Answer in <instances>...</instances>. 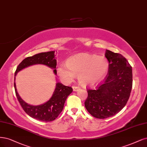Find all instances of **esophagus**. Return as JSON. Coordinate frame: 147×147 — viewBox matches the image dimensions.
Returning <instances> with one entry per match:
<instances>
[{
	"instance_id": "esophagus-1",
	"label": "esophagus",
	"mask_w": 147,
	"mask_h": 147,
	"mask_svg": "<svg viewBox=\"0 0 147 147\" xmlns=\"http://www.w3.org/2000/svg\"><path fill=\"white\" fill-rule=\"evenodd\" d=\"M72 88H73L74 91H77V90H78L80 89V88L78 86H73Z\"/></svg>"
}]
</instances>
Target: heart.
I'll use <instances>...</instances> for the list:
<instances>
[{
    "label": "heart",
    "mask_w": 147,
    "mask_h": 147,
    "mask_svg": "<svg viewBox=\"0 0 147 147\" xmlns=\"http://www.w3.org/2000/svg\"><path fill=\"white\" fill-rule=\"evenodd\" d=\"M109 67V62L105 57L83 53L69 58L65 65H59L57 73L65 83H70L75 76H78L80 84L88 87L102 82L107 75Z\"/></svg>",
    "instance_id": "b5f03b06"
}]
</instances>
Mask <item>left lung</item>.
Returning <instances> with one entry per match:
<instances>
[{"mask_svg": "<svg viewBox=\"0 0 147 147\" xmlns=\"http://www.w3.org/2000/svg\"><path fill=\"white\" fill-rule=\"evenodd\" d=\"M105 57L109 67L102 84L94 90H88L84 105L88 112L97 119L112 117L127 103L133 86V73L126 59L122 55L106 50Z\"/></svg>", "mask_w": 147, "mask_h": 147, "instance_id": "1", "label": "left lung"}]
</instances>
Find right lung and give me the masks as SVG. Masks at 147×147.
<instances>
[{
    "instance_id": "right-lung-1",
    "label": "right lung",
    "mask_w": 147,
    "mask_h": 147,
    "mask_svg": "<svg viewBox=\"0 0 147 147\" xmlns=\"http://www.w3.org/2000/svg\"><path fill=\"white\" fill-rule=\"evenodd\" d=\"M35 64H42L53 69V73L57 75V59L55 58V51L39 53L32 57L25 58L16 69L14 75V89L18 100L22 108L29 116L43 122H51L57 118L63 111L64 103L68 96L72 92L71 87L65 86L57 82L53 94L47 102L40 105H29L20 97L16 89L15 80L17 74L22 69Z\"/></svg>"
}]
</instances>
